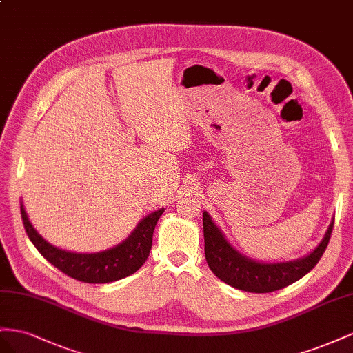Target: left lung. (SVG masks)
<instances>
[{"label": "left lung", "instance_id": "1", "mask_svg": "<svg viewBox=\"0 0 353 353\" xmlns=\"http://www.w3.org/2000/svg\"><path fill=\"white\" fill-rule=\"evenodd\" d=\"M203 226L207 263L219 279L248 293H272L296 283L315 268L328 245L334 220L331 221L324 238L310 254L281 263H260L241 254L228 243L207 211L203 213Z\"/></svg>", "mask_w": 353, "mask_h": 353}]
</instances>
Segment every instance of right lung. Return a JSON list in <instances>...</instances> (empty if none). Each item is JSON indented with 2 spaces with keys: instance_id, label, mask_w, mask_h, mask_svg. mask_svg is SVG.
Returning <instances> with one entry per match:
<instances>
[{
  "instance_id": "obj_1",
  "label": "right lung",
  "mask_w": 353,
  "mask_h": 353,
  "mask_svg": "<svg viewBox=\"0 0 353 353\" xmlns=\"http://www.w3.org/2000/svg\"><path fill=\"white\" fill-rule=\"evenodd\" d=\"M163 213L164 208H161L143 217L132 235L114 248L100 251V253L83 254L70 253L47 243L34 229L23 205L20 204V214H22L26 234L41 256L68 276L88 284L114 283L142 268L152 247L155 225Z\"/></svg>"
}]
</instances>
